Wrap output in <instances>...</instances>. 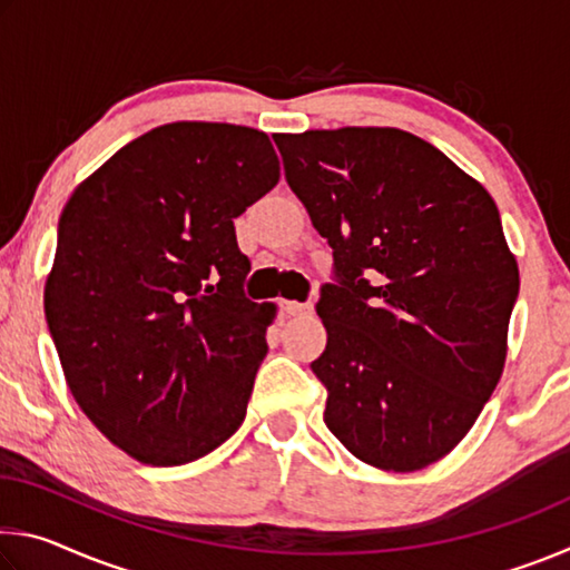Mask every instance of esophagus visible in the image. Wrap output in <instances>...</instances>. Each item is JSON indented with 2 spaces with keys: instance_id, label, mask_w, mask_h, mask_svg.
Segmentation results:
<instances>
[{
  "instance_id": "34e87169",
  "label": "esophagus",
  "mask_w": 570,
  "mask_h": 570,
  "mask_svg": "<svg viewBox=\"0 0 570 570\" xmlns=\"http://www.w3.org/2000/svg\"><path fill=\"white\" fill-rule=\"evenodd\" d=\"M282 312L288 314V316H298V314H308V312H312V306H308V304H298V302H286V298H284V302H282Z\"/></svg>"
}]
</instances>
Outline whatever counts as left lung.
Wrapping results in <instances>:
<instances>
[{
	"mask_svg": "<svg viewBox=\"0 0 570 570\" xmlns=\"http://www.w3.org/2000/svg\"><path fill=\"white\" fill-rule=\"evenodd\" d=\"M274 142L340 276L316 304L326 428L372 468H428L468 435L505 366L520 278L495 200L400 128Z\"/></svg>",
	"mask_w": 570,
	"mask_h": 570,
	"instance_id": "8db88e82",
	"label": "left lung"
}]
</instances>
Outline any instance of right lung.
Returning <instances> with one entry per match:
<instances>
[{
    "instance_id": "1",
    "label": "right lung",
    "mask_w": 570,
    "mask_h": 570,
    "mask_svg": "<svg viewBox=\"0 0 570 570\" xmlns=\"http://www.w3.org/2000/svg\"><path fill=\"white\" fill-rule=\"evenodd\" d=\"M282 168L262 130L158 125L67 200L45 316L75 402L146 465H186L246 417L276 304L240 292L234 218Z\"/></svg>"
}]
</instances>
